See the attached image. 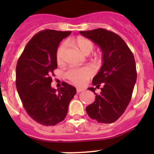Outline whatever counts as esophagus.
<instances>
[{"instance_id":"esophagus-1","label":"esophagus","mask_w":154,"mask_h":154,"mask_svg":"<svg viewBox=\"0 0 154 154\" xmlns=\"http://www.w3.org/2000/svg\"><path fill=\"white\" fill-rule=\"evenodd\" d=\"M84 91V88H77V93H80L81 91Z\"/></svg>"}]
</instances>
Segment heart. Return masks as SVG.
<instances>
[{"label":"heart","instance_id":"b5f03b06","mask_svg":"<svg viewBox=\"0 0 154 154\" xmlns=\"http://www.w3.org/2000/svg\"><path fill=\"white\" fill-rule=\"evenodd\" d=\"M74 44L83 54L86 55L89 54L94 48L92 42L83 37H78L74 41ZM66 47V44H63L57 50V60L59 63L62 62V55ZM93 74H94V69L90 66H86V67L71 68L68 70L66 72V77L74 84L77 86H83L93 75Z\"/></svg>","mask_w":154,"mask_h":154}]
</instances>
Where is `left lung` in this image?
Returning <instances> with one entry per match:
<instances>
[{
  "instance_id": "8db88e82",
  "label": "left lung",
  "mask_w": 154,
  "mask_h": 154,
  "mask_svg": "<svg viewBox=\"0 0 154 154\" xmlns=\"http://www.w3.org/2000/svg\"><path fill=\"white\" fill-rule=\"evenodd\" d=\"M80 33L100 47L103 65L94 76L92 84L100 88H88L95 100L86 108L87 114L98 123H112L125 112L130 103L137 77L133 53L125 42L115 32L103 28L80 31Z\"/></svg>"
}]
</instances>
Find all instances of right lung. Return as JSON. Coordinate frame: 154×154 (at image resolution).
Wrapping results in <instances>:
<instances>
[{
	"instance_id": "add662e5",
	"label": "right lung",
	"mask_w": 154,
	"mask_h": 154,
	"mask_svg": "<svg viewBox=\"0 0 154 154\" xmlns=\"http://www.w3.org/2000/svg\"><path fill=\"white\" fill-rule=\"evenodd\" d=\"M71 32L40 31L28 42L17 63V91L27 114L40 125L54 126L64 120L77 92L75 87L66 83L57 90L51 87V77L57 68V48Z\"/></svg>"
}]
</instances>
